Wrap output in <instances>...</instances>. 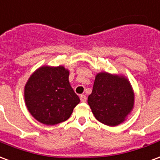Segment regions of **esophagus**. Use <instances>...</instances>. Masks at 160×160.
<instances>
[{"mask_svg": "<svg viewBox=\"0 0 160 160\" xmlns=\"http://www.w3.org/2000/svg\"><path fill=\"white\" fill-rule=\"evenodd\" d=\"M80 101L82 102H86V100H87V98H86V95H80Z\"/></svg>", "mask_w": 160, "mask_h": 160, "instance_id": "1", "label": "esophagus"}]
</instances>
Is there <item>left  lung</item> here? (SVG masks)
Masks as SVG:
<instances>
[{
  "instance_id": "1",
  "label": "left lung",
  "mask_w": 160,
  "mask_h": 160,
  "mask_svg": "<svg viewBox=\"0 0 160 160\" xmlns=\"http://www.w3.org/2000/svg\"><path fill=\"white\" fill-rule=\"evenodd\" d=\"M134 92L125 76L101 72L96 75L88 104L98 121L116 126L134 107Z\"/></svg>"
}]
</instances>
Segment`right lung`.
Listing matches in <instances>:
<instances>
[{"label":"right lung","instance_id":"1","mask_svg":"<svg viewBox=\"0 0 160 160\" xmlns=\"http://www.w3.org/2000/svg\"><path fill=\"white\" fill-rule=\"evenodd\" d=\"M68 76L69 71L63 66H42L30 75L24 87V100L39 122L47 125L63 122L80 102Z\"/></svg>","mask_w":160,"mask_h":160}]
</instances>
